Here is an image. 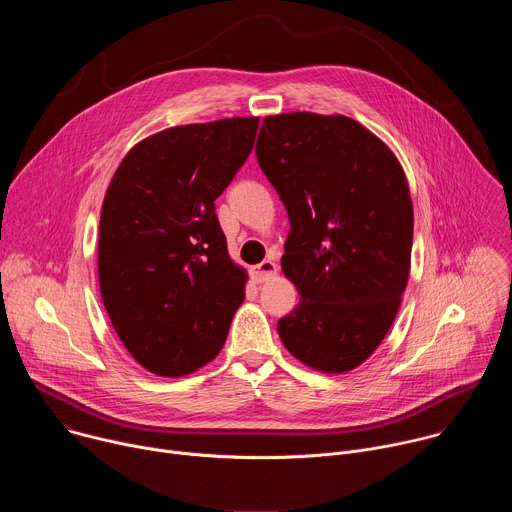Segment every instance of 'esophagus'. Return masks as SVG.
Segmentation results:
<instances>
[{
    "label": "esophagus",
    "instance_id": "34e87169",
    "mask_svg": "<svg viewBox=\"0 0 512 512\" xmlns=\"http://www.w3.org/2000/svg\"><path fill=\"white\" fill-rule=\"evenodd\" d=\"M275 273H277V265L273 261H269V259H265L263 263L251 267V277L255 279V283H263V281L271 279Z\"/></svg>",
    "mask_w": 512,
    "mask_h": 512
}]
</instances>
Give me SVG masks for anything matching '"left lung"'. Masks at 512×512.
Here are the masks:
<instances>
[{"label":"left lung","mask_w":512,"mask_h":512,"mask_svg":"<svg viewBox=\"0 0 512 512\" xmlns=\"http://www.w3.org/2000/svg\"><path fill=\"white\" fill-rule=\"evenodd\" d=\"M255 152L289 216L281 269L300 294L279 338L314 371H352L387 336L409 281L405 172L385 141L344 115H267Z\"/></svg>","instance_id":"left-lung-1"}]
</instances>
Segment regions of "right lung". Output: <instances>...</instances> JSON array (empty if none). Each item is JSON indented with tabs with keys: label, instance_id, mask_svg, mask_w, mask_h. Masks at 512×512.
Returning a JSON list of instances; mask_svg holds the SVG:
<instances>
[{
	"label": "right lung",
	"instance_id": "add662e5",
	"mask_svg": "<svg viewBox=\"0 0 512 512\" xmlns=\"http://www.w3.org/2000/svg\"><path fill=\"white\" fill-rule=\"evenodd\" d=\"M259 117L164 129L141 139L107 188L99 287L127 352L158 377H184L221 352L247 271L227 249L214 200L253 150Z\"/></svg>",
	"mask_w": 512,
	"mask_h": 512
}]
</instances>
